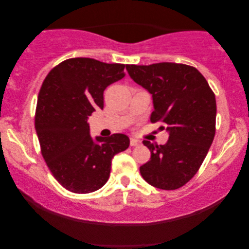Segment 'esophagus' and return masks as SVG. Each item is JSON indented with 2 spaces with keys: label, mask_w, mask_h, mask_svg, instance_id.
Listing matches in <instances>:
<instances>
[{
  "label": "esophagus",
  "mask_w": 249,
  "mask_h": 249,
  "mask_svg": "<svg viewBox=\"0 0 249 249\" xmlns=\"http://www.w3.org/2000/svg\"><path fill=\"white\" fill-rule=\"evenodd\" d=\"M141 141H138V139H136V138H134V137H131L130 138V146H138V145H141Z\"/></svg>",
  "instance_id": "esophagus-1"
}]
</instances>
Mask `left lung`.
I'll return each mask as SVG.
<instances>
[{
	"instance_id": "obj_1",
	"label": "left lung",
	"mask_w": 249,
	"mask_h": 249,
	"mask_svg": "<svg viewBox=\"0 0 249 249\" xmlns=\"http://www.w3.org/2000/svg\"><path fill=\"white\" fill-rule=\"evenodd\" d=\"M129 76L152 95L151 121L169 134L164 145L144 141L151 159L139 168L146 182L164 190L186 185L202 165L215 135V95L196 68L162 62L125 66Z\"/></svg>"
}]
</instances>
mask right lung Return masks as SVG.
Segmentation results:
<instances>
[{
	"mask_svg": "<svg viewBox=\"0 0 249 249\" xmlns=\"http://www.w3.org/2000/svg\"><path fill=\"white\" fill-rule=\"evenodd\" d=\"M124 64L89 57L61 62L47 74L37 100L35 128L50 171L69 192L88 194L103 187L112 159L129 147L124 134L91 138L88 117L103 108L108 85L122 79Z\"/></svg>",
	"mask_w": 249,
	"mask_h": 249,
	"instance_id": "right-lung-1",
	"label": "right lung"
}]
</instances>
